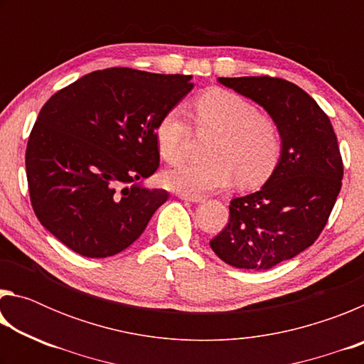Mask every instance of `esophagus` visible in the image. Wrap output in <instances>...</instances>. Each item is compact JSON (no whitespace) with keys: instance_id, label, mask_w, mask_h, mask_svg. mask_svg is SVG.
Listing matches in <instances>:
<instances>
[{"instance_id":"obj_1","label":"esophagus","mask_w":364,"mask_h":364,"mask_svg":"<svg viewBox=\"0 0 364 364\" xmlns=\"http://www.w3.org/2000/svg\"><path fill=\"white\" fill-rule=\"evenodd\" d=\"M178 197H181V199L189 200V202H200L204 199L202 196H191V194H181V193H178Z\"/></svg>"}]
</instances>
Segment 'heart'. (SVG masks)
Returning <instances> with one entry per match:
<instances>
[{
    "label": "heart",
    "instance_id": "b5f03b06",
    "mask_svg": "<svg viewBox=\"0 0 364 364\" xmlns=\"http://www.w3.org/2000/svg\"><path fill=\"white\" fill-rule=\"evenodd\" d=\"M197 127L218 133L207 162H186L164 171L162 183L181 194L200 196L228 188H257L273 175L282 154V134L271 117L230 90L213 88L196 100ZM162 159L176 164L186 157L191 125L181 107H171L154 128Z\"/></svg>",
    "mask_w": 364,
    "mask_h": 364
}]
</instances>
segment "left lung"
Wrapping results in <instances>:
<instances>
[{
    "label": "left lung",
    "mask_w": 364,
    "mask_h": 364,
    "mask_svg": "<svg viewBox=\"0 0 364 364\" xmlns=\"http://www.w3.org/2000/svg\"><path fill=\"white\" fill-rule=\"evenodd\" d=\"M218 82L267 110L281 130L282 154L260 191L231 200L210 247L231 267L269 269L323 232L342 188L341 149L329 117L295 83L268 75Z\"/></svg>",
    "instance_id": "obj_1"
}]
</instances>
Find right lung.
I'll list each match as a JSON object with an SVG mask.
<instances>
[{
    "label": "right lung",
    "mask_w": 364,
    "mask_h": 364,
    "mask_svg": "<svg viewBox=\"0 0 364 364\" xmlns=\"http://www.w3.org/2000/svg\"><path fill=\"white\" fill-rule=\"evenodd\" d=\"M193 86L191 75L112 67L49 97L26 151L40 223L90 258L112 257L136 241L168 199L167 191L134 184L159 168L154 128Z\"/></svg>",
    "instance_id": "1"
}]
</instances>
